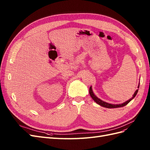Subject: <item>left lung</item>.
Instances as JSON below:
<instances>
[{
    "label": "left lung",
    "instance_id": "left-lung-1",
    "mask_svg": "<svg viewBox=\"0 0 150 150\" xmlns=\"http://www.w3.org/2000/svg\"><path fill=\"white\" fill-rule=\"evenodd\" d=\"M139 84H138V88H139ZM138 89H137V91L134 92V94L133 95V97L131 98L130 99H129L128 101H127L123 103L122 104H110V103H108L106 102H104L103 101H102L101 99H100L99 98H98L96 95H95L93 91V89H92V87L91 86V87L89 88V94L91 97L93 98V100L96 102L97 104H99V105L103 106V107H104V108H120V107H123L125 106H126V104H128L132 99L136 96V95L138 93Z\"/></svg>",
    "mask_w": 150,
    "mask_h": 150
}]
</instances>
